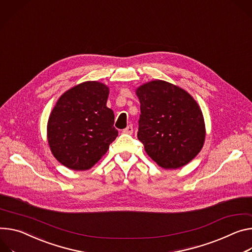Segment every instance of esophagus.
<instances>
[{"instance_id":"34e87169","label":"esophagus","mask_w":252,"mask_h":252,"mask_svg":"<svg viewBox=\"0 0 252 252\" xmlns=\"http://www.w3.org/2000/svg\"><path fill=\"white\" fill-rule=\"evenodd\" d=\"M132 131H133V127H132L131 125L127 126L124 129V132H125V133H128V134H131Z\"/></svg>"}]
</instances>
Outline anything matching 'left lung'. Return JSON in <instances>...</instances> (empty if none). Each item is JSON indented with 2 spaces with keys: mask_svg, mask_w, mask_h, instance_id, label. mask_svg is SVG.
<instances>
[{
  "mask_svg": "<svg viewBox=\"0 0 252 252\" xmlns=\"http://www.w3.org/2000/svg\"><path fill=\"white\" fill-rule=\"evenodd\" d=\"M141 103L138 139L164 169L188 164L201 151L205 124L196 100L184 89L163 80L136 89Z\"/></svg>",
  "mask_w": 252,
  "mask_h": 252,
  "instance_id": "obj_1",
  "label": "left lung"
}]
</instances>
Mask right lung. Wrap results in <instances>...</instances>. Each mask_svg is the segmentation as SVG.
<instances>
[{
    "mask_svg": "<svg viewBox=\"0 0 252 252\" xmlns=\"http://www.w3.org/2000/svg\"><path fill=\"white\" fill-rule=\"evenodd\" d=\"M108 87L87 81L67 90L48 121V143L62 165L74 171L90 169L119 134L113 111L106 106Z\"/></svg>",
    "mask_w": 252,
    "mask_h": 252,
    "instance_id": "1",
    "label": "right lung"
}]
</instances>
